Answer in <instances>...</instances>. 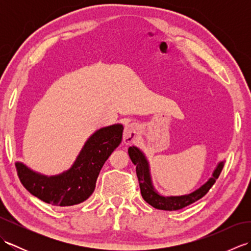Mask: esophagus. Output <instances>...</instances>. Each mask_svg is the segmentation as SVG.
Here are the masks:
<instances>
[{"label":"esophagus","mask_w":251,"mask_h":251,"mask_svg":"<svg viewBox=\"0 0 251 251\" xmlns=\"http://www.w3.org/2000/svg\"><path fill=\"white\" fill-rule=\"evenodd\" d=\"M136 135V127L132 124H127L125 126L124 132H123V141L125 145H130L134 141Z\"/></svg>","instance_id":"obj_1"}]
</instances>
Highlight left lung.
<instances>
[{"label": "left lung", "instance_id": "obj_1", "mask_svg": "<svg viewBox=\"0 0 251 251\" xmlns=\"http://www.w3.org/2000/svg\"><path fill=\"white\" fill-rule=\"evenodd\" d=\"M128 154L131 162L134 163V165H136V173L138 180H139L140 191L143 200L152 207L161 210H179L193 204L196 201L201 200L202 196L207 194V192L210 190L211 186L215 184L223 166H225V161L218 163L214 173H212L211 177L207 180V182L202 184L201 188L191 192L189 194L179 196H164L159 194L153 186L150 173V165H149L148 159L143 152L137 147L132 146L128 149Z\"/></svg>", "mask_w": 251, "mask_h": 251}]
</instances>
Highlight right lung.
I'll list each match as a JSON object with an SVG mask.
<instances>
[{
    "label": "right lung",
    "instance_id": "add662e5",
    "mask_svg": "<svg viewBox=\"0 0 251 251\" xmlns=\"http://www.w3.org/2000/svg\"><path fill=\"white\" fill-rule=\"evenodd\" d=\"M123 129L122 124H114L96 130L72 166L59 175H42L17 162L16 168L21 183L47 204L61 207L81 204L93 194L101 168L120 146Z\"/></svg>",
    "mask_w": 251,
    "mask_h": 251
}]
</instances>
